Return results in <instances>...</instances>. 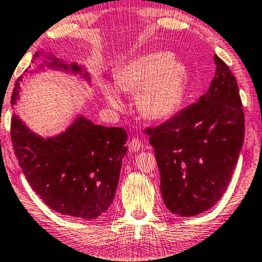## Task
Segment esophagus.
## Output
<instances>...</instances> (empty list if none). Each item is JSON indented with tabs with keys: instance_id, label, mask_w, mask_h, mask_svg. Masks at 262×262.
I'll list each match as a JSON object with an SVG mask.
<instances>
[{
	"instance_id": "1",
	"label": "esophagus",
	"mask_w": 262,
	"mask_h": 262,
	"mask_svg": "<svg viewBox=\"0 0 262 262\" xmlns=\"http://www.w3.org/2000/svg\"><path fill=\"white\" fill-rule=\"evenodd\" d=\"M142 142L139 139H132L130 141V143H128V148H130V151L132 152H139L141 148H142Z\"/></svg>"
}]
</instances>
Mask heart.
Wrapping results in <instances>:
<instances>
[{
	"label": "heart",
	"instance_id": "heart-1",
	"mask_svg": "<svg viewBox=\"0 0 262 262\" xmlns=\"http://www.w3.org/2000/svg\"><path fill=\"white\" fill-rule=\"evenodd\" d=\"M113 78L117 89L136 93V106L141 115L148 120L172 116L182 105L186 94V67L163 52L132 58L116 68ZM116 88L105 79L99 80L102 98L115 111L121 110L123 104Z\"/></svg>",
	"mask_w": 262,
	"mask_h": 262
}]
</instances>
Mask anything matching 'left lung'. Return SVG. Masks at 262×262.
Segmentation results:
<instances>
[{
    "instance_id": "obj_1",
    "label": "left lung",
    "mask_w": 262,
    "mask_h": 262,
    "mask_svg": "<svg viewBox=\"0 0 262 262\" xmlns=\"http://www.w3.org/2000/svg\"><path fill=\"white\" fill-rule=\"evenodd\" d=\"M209 89L158 127L147 128L170 213L194 216L225 193L242 151L245 121L236 79L218 55Z\"/></svg>"
}]
</instances>
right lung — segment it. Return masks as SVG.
Here are the masks:
<instances>
[{
  "instance_id": "1",
  "label": "right lung",
  "mask_w": 262,
  "mask_h": 262,
  "mask_svg": "<svg viewBox=\"0 0 262 262\" xmlns=\"http://www.w3.org/2000/svg\"><path fill=\"white\" fill-rule=\"evenodd\" d=\"M43 55L37 70H26L25 75L47 69L79 74L90 84L89 73L78 63L68 64L54 55ZM17 79L11 98L16 105L19 99L23 76ZM11 139L14 155L29 186L53 210L73 218L95 219L113 204L119 183L127 132L121 127H105L78 115L66 131L42 137L12 114Z\"/></svg>"
}]
</instances>
